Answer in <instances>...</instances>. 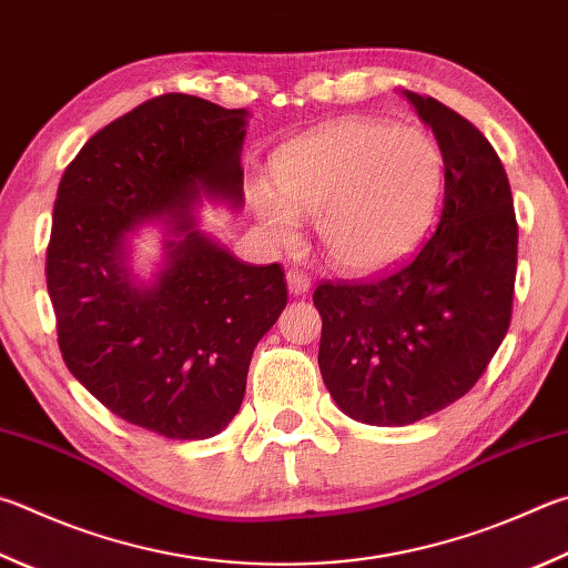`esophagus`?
Masks as SVG:
<instances>
[{"label": "esophagus", "mask_w": 568, "mask_h": 568, "mask_svg": "<svg viewBox=\"0 0 568 568\" xmlns=\"http://www.w3.org/2000/svg\"><path fill=\"white\" fill-rule=\"evenodd\" d=\"M287 287H291L293 295H305L311 291V277L301 271H287Z\"/></svg>", "instance_id": "esophagus-1"}]
</instances>
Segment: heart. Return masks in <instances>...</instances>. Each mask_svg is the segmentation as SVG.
Instances as JSON below:
<instances>
[{
    "instance_id": "heart-1",
    "label": "heart",
    "mask_w": 568,
    "mask_h": 568,
    "mask_svg": "<svg viewBox=\"0 0 568 568\" xmlns=\"http://www.w3.org/2000/svg\"><path fill=\"white\" fill-rule=\"evenodd\" d=\"M445 153L422 129L377 119L327 123L281 151L275 185L255 193L265 231L281 245L317 215L320 251L337 271L375 275L417 251L445 193Z\"/></svg>"
}]
</instances>
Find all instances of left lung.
I'll use <instances>...</instances> for the list:
<instances>
[{
    "instance_id": "8db88e82",
    "label": "left lung",
    "mask_w": 568,
    "mask_h": 568,
    "mask_svg": "<svg viewBox=\"0 0 568 568\" xmlns=\"http://www.w3.org/2000/svg\"><path fill=\"white\" fill-rule=\"evenodd\" d=\"M445 153L437 231L407 265L369 283H320V373L365 425L419 422L477 385L511 323L517 215L484 133L432 97L405 91Z\"/></svg>"
}]
</instances>
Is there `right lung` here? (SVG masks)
I'll return each mask as SVG.
<instances>
[{
    "instance_id": "add662e5",
    "label": "right lung",
    "mask_w": 568,
    "mask_h": 568,
    "mask_svg": "<svg viewBox=\"0 0 568 568\" xmlns=\"http://www.w3.org/2000/svg\"><path fill=\"white\" fill-rule=\"evenodd\" d=\"M245 109L163 94L94 133L61 176L47 287L61 357L113 415L169 439H209L245 395L253 349L287 303L277 263L248 265L195 229L203 195L243 203ZM163 217L153 284L125 235Z\"/></svg>"
}]
</instances>
